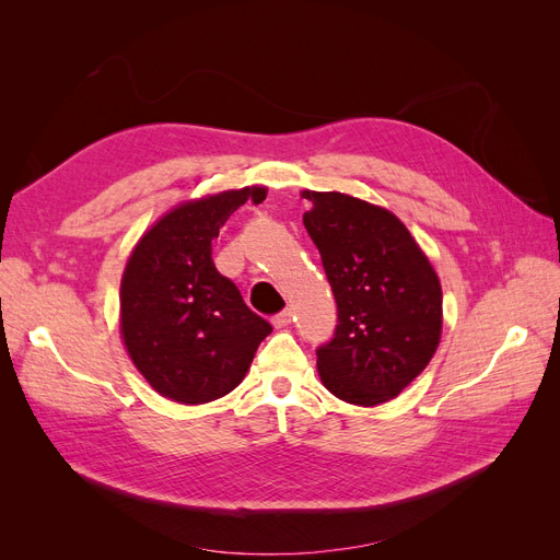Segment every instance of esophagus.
Segmentation results:
<instances>
[{
	"label": "esophagus",
	"mask_w": 560,
	"mask_h": 560,
	"mask_svg": "<svg viewBox=\"0 0 560 560\" xmlns=\"http://www.w3.org/2000/svg\"><path fill=\"white\" fill-rule=\"evenodd\" d=\"M292 311H282V313H278L276 317H273V327L276 329H284L287 325H292Z\"/></svg>",
	"instance_id": "obj_1"
}]
</instances>
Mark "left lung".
<instances>
[{
	"label": "left lung",
	"mask_w": 560,
	"mask_h": 560,
	"mask_svg": "<svg viewBox=\"0 0 560 560\" xmlns=\"http://www.w3.org/2000/svg\"><path fill=\"white\" fill-rule=\"evenodd\" d=\"M303 226L319 249L338 308L317 350L319 381L354 406L395 399L442 341V282L411 231L389 210L338 191H303Z\"/></svg>",
	"instance_id": "1"
}]
</instances>
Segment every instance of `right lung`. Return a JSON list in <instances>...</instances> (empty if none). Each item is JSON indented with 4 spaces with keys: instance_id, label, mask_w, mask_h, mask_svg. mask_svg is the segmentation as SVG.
Here are the masks:
<instances>
[{
    "instance_id": "obj_1",
    "label": "right lung",
    "mask_w": 560,
    "mask_h": 560,
    "mask_svg": "<svg viewBox=\"0 0 560 560\" xmlns=\"http://www.w3.org/2000/svg\"><path fill=\"white\" fill-rule=\"evenodd\" d=\"M266 194L257 184L184 200L135 243L118 292V329L135 369L161 397L196 406L229 395L273 331L212 264L219 229Z\"/></svg>"
}]
</instances>
